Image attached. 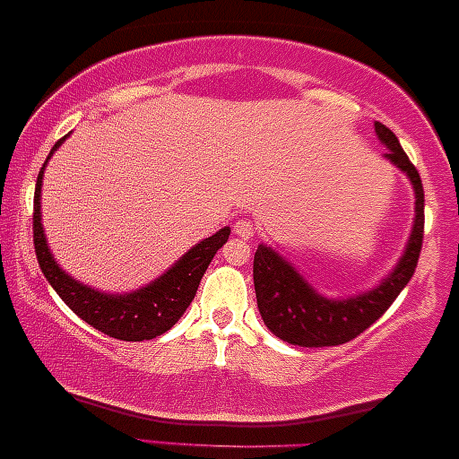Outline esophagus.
Instances as JSON below:
<instances>
[{"mask_svg":"<svg viewBox=\"0 0 459 459\" xmlns=\"http://www.w3.org/2000/svg\"><path fill=\"white\" fill-rule=\"evenodd\" d=\"M255 231H256L255 221H253V219H248V217H240V219H238V221L234 223V234H236L238 238H244V240H248V238H253Z\"/></svg>","mask_w":459,"mask_h":459,"instance_id":"esophagus-1","label":"esophagus"}]
</instances>
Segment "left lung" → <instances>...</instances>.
Masks as SVG:
<instances>
[{
	"mask_svg": "<svg viewBox=\"0 0 459 459\" xmlns=\"http://www.w3.org/2000/svg\"><path fill=\"white\" fill-rule=\"evenodd\" d=\"M376 135L388 148L386 159L410 178L416 194V219L405 253L397 267L372 290L349 299H328L319 294L284 256L259 244L253 263L256 305L263 322L281 341L299 347H336L353 341L393 305L416 272L424 238L422 179L391 129L376 123Z\"/></svg>",
	"mask_w": 459,
	"mask_h": 459,
	"instance_id": "left-lung-1",
	"label": "left lung"
}]
</instances>
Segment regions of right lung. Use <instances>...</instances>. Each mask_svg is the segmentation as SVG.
<instances>
[{"label": "right lung", "instance_id": "1", "mask_svg": "<svg viewBox=\"0 0 459 459\" xmlns=\"http://www.w3.org/2000/svg\"><path fill=\"white\" fill-rule=\"evenodd\" d=\"M68 135L62 137L54 143L52 152L43 162L35 184V200H33V242L37 261L46 280L58 292V297L71 307L73 313L87 322L93 328L104 332L118 341L140 342L150 341L165 334L171 330L178 319L184 316V311L190 307L192 299L196 297L198 284L203 275L217 255V250L228 242L230 228H221L217 234H212L206 240L198 242L192 247L181 259L169 267L160 278L150 281L148 286L140 290L125 292V294H106L96 288L81 284L68 275L65 269L58 265L49 253L46 234L41 225V184H43V169L52 154L60 148V143Z\"/></svg>", "mask_w": 459, "mask_h": 459}]
</instances>
